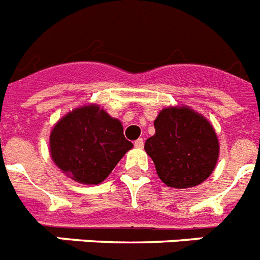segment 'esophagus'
<instances>
[{"mask_svg": "<svg viewBox=\"0 0 260 260\" xmlns=\"http://www.w3.org/2000/svg\"><path fill=\"white\" fill-rule=\"evenodd\" d=\"M134 146L138 147V149H142V147H143V140H142V138H140V140H137L136 142H134Z\"/></svg>", "mask_w": 260, "mask_h": 260, "instance_id": "obj_1", "label": "esophagus"}]
</instances>
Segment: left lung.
Wrapping results in <instances>:
<instances>
[{"mask_svg":"<svg viewBox=\"0 0 260 260\" xmlns=\"http://www.w3.org/2000/svg\"><path fill=\"white\" fill-rule=\"evenodd\" d=\"M155 134L145 150L158 177L170 188H192L211 176L219 157L212 124L186 106L168 107L154 120Z\"/></svg>","mask_w":260,"mask_h":260,"instance_id":"1","label":"left lung"}]
</instances>
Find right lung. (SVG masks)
Returning <instances> with one entry per match:
<instances>
[{"instance_id": "add662e5", "label": "right lung", "mask_w": 260, "mask_h": 260, "mask_svg": "<svg viewBox=\"0 0 260 260\" xmlns=\"http://www.w3.org/2000/svg\"><path fill=\"white\" fill-rule=\"evenodd\" d=\"M133 147L119 120L98 105L75 109L55 124L49 153L63 173L82 184H101Z\"/></svg>"}]
</instances>
